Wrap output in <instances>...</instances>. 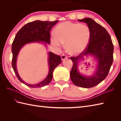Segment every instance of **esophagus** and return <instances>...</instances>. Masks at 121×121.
Here are the masks:
<instances>
[{
  "instance_id": "1",
  "label": "esophagus",
  "mask_w": 121,
  "mask_h": 121,
  "mask_svg": "<svg viewBox=\"0 0 121 121\" xmlns=\"http://www.w3.org/2000/svg\"><path fill=\"white\" fill-rule=\"evenodd\" d=\"M68 58V56L65 55V54H62V55H61V59H62V60H64L65 59H66Z\"/></svg>"
}]
</instances>
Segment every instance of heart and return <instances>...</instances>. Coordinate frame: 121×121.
Wrapping results in <instances>:
<instances>
[{
	"instance_id": "obj_1",
	"label": "heart",
	"mask_w": 121,
	"mask_h": 121,
	"mask_svg": "<svg viewBox=\"0 0 121 121\" xmlns=\"http://www.w3.org/2000/svg\"><path fill=\"white\" fill-rule=\"evenodd\" d=\"M55 36V37L51 38L54 45L60 46L61 43H66L69 53L78 55L83 52L88 46L91 32L85 25L66 21L56 26Z\"/></svg>"
}]
</instances>
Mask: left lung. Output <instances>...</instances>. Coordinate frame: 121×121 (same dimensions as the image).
Wrapping results in <instances>:
<instances>
[{"instance_id": "left-lung-1", "label": "left lung", "mask_w": 121, "mask_h": 121, "mask_svg": "<svg viewBox=\"0 0 121 121\" xmlns=\"http://www.w3.org/2000/svg\"><path fill=\"white\" fill-rule=\"evenodd\" d=\"M78 21L86 23L91 32V38L88 46L83 52L78 56L70 57L73 62L70 78L76 86L91 88L101 83L108 74L113 61L114 46L109 33L101 25L89 17ZM88 54L94 55L99 61L97 71L91 77L82 76L77 70L79 59Z\"/></svg>"}]
</instances>
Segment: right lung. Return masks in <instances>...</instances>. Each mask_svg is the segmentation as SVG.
Instances as JSON below:
<instances>
[{"mask_svg": "<svg viewBox=\"0 0 121 121\" xmlns=\"http://www.w3.org/2000/svg\"><path fill=\"white\" fill-rule=\"evenodd\" d=\"M58 21H40L37 20L29 22L24 25L15 35L12 44V66L18 79L21 83L32 88H39L49 84L53 77V71L62 62L60 56L56 55L51 52H49L48 63L49 71L48 75L44 80L37 84H29L24 82L20 78L16 67V61L20 50L24 45L32 42H43L47 43H50V30Z\"/></svg>", "mask_w": 121, "mask_h": 121, "instance_id": "1", "label": "right lung"}]
</instances>
